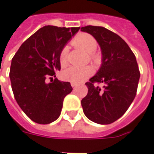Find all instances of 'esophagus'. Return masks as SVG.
<instances>
[{
    "instance_id": "34e87169",
    "label": "esophagus",
    "mask_w": 154,
    "mask_h": 154,
    "mask_svg": "<svg viewBox=\"0 0 154 154\" xmlns=\"http://www.w3.org/2000/svg\"><path fill=\"white\" fill-rule=\"evenodd\" d=\"M71 86L73 87V88H75V87L77 86V84H75V83H71Z\"/></svg>"
}]
</instances>
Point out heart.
<instances>
[{
  "label": "heart",
  "mask_w": 154,
  "mask_h": 154,
  "mask_svg": "<svg viewBox=\"0 0 154 154\" xmlns=\"http://www.w3.org/2000/svg\"><path fill=\"white\" fill-rule=\"evenodd\" d=\"M71 44L79 47L89 53L90 59L94 65H99L101 63V54L95 51L97 47V41L95 38L87 33H79L71 40ZM59 61L62 67H65L68 64V52L67 48H63L60 52ZM94 73V69L90 65L83 67L71 66L62 72V78L69 82L79 84L85 79L89 78Z\"/></svg>",
  "instance_id": "b5f03b06"
}]
</instances>
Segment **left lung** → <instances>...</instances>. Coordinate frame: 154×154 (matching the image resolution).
Returning <instances> with one entry per match:
<instances>
[{"mask_svg":"<svg viewBox=\"0 0 154 154\" xmlns=\"http://www.w3.org/2000/svg\"><path fill=\"white\" fill-rule=\"evenodd\" d=\"M81 30L95 38L103 54L100 69L85 83L88 94L81 100L83 110L94 123L112 124L125 114L136 96L140 77L136 57L119 35L104 27L87 26Z\"/></svg>","mask_w":154,"mask_h":154,"instance_id":"8db88e82","label":"left lung"}]
</instances>
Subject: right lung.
I'll return each mask as SVG.
<instances>
[{
	"instance_id": "obj_1",
	"label": "right lung",
	"mask_w": 154,
	"mask_h": 154,
	"mask_svg": "<svg viewBox=\"0 0 154 154\" xmlns=\"http://www.w3.org/2000/svg\"><path fill=\"white\" fill-rule=\"evenodd\" d=\"M79 27L45 26L29 37L11 60L10 79L16 102L34 122L51 124L60 117L65 97L72 91L69 82L60 81V52ZM47 78L51 83L46 84Z\"/></svg>"
}]
</instances>
